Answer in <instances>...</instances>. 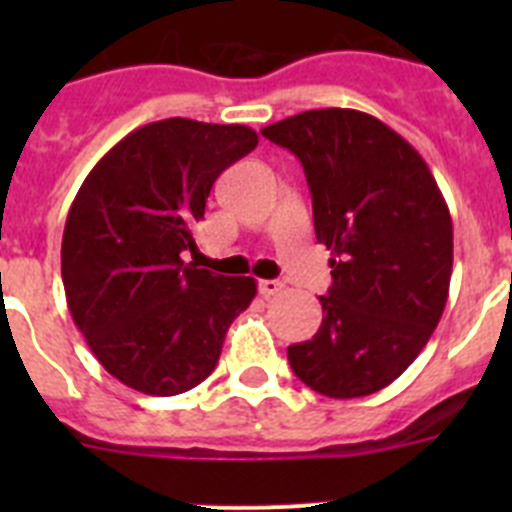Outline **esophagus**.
I'll return each mask as SVG.
<instances>
[{
  "label": "esophagus",
  "instance_id": "obj_1",
  "mask_svg": "<svg viewBox=\"0 0 512 512\" xmlns=\"http://www.w3.org/2000/svg\"><path fill=\"white\" fill-rule=\"evenodd\" d=\"M282 289H284V284L277 282V279H261V282H259V292H261V295H264V297L279 295Z\"/></svg>",
  "mask_w": 512,
  "mask_h": 512
}]
</instances>
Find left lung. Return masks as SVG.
Instances as JSON below:
<instances>
[{
  "mask_svg": "<svg viewBox=\"0 0 512 512\" xmlns=\"http://www.w3.org/2000/svg\"><path fill=\"white\" fill-rule=\"evenodd\" d=\"M300 158L315 235L330 259L323 323L287 348L292 372L325 397L395 382L446 307L454 264L449 207L408 140L359 110L300 112L261 130Z\"/></svg>",
  "mask_w": 512,
  "mask_h": 512,
  "instance_id": "8db88e82",
  "label": "left lung"
}]
</instances>
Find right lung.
Here are the masks:
<instances>
[{
  "label": "right lung",
  "mask_w": 512,
  "mask_h": 512,
  "mask_svg": "<svg viewBox=\"0 0 512 512\" xmlns=\"http://www.w3.org/2000/svg\"><path fill=\"white\" fill-rule=\"evenodd\" d=\"M259 146L246 125L169 117L99 158L71 205L61 277L71 318L122 384L182 395L205 382L256 297L251 277L184 264L215 179Z\"/></svg>",
  "instance_id": "add662e5"
}]
</instances>
